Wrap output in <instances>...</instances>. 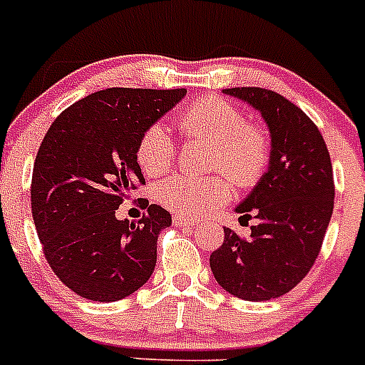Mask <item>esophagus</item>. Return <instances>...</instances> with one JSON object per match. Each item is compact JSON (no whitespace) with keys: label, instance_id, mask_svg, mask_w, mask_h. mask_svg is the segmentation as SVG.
Here are the masks:
<instances>
[{"label":"esophagus","instance_id":"obj_1","mask_svg":"<svg viewBox=\"0 0 365 365\" xmlns=\"http://www.w3.org/2000/svg\"><path fill=\"white\" fill-rule=\"evenodd\" d=\"M173 222H175V225H179V227H192V225H195V222H193V219L186 217V215H182V214L173 215Z\"/></svg>","mask_w":365,"mask_h":365}]
</instances>
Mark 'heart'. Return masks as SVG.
<instances>
[{
	"instance_id": "heart-1",
	"label": "heart",
	"mask_w": 365,
	"mask_h": 365,
	"mask_svg": "<svg viewBox=\"0 0 365 365\" xmlns=\"http://www.w3.org/2000/svg\"><path fill=\"white\" fill-rule=\"evenodd\" d=\"M188 138L212 144L210 166L225 170L241 188H250L265 173L270 160V140L256 125L247 124L243 113L221 96H206L190 104L177 117ZM175 140L160 124L146 128L137 144V163L146 175H160L172 166ZM225 175H172L157 186V201L182 215H205L230 199Z\"/></svg>"
}]
</instances>
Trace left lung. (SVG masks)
Instances as JSON below:
<instances>
[{
	"label": "left lung",
	"mask_w": 365,
	"mask_h": 365,
	"mask_svg": "<svg viewBox=\"0 0 365 365\" xmlns=\"http://www.w3.org/2000/svg\"><path fill=\"white\" fill-rule=\"evenodd\" d=\"M222 93L261 113L270 131L269 170L235 212L256 217L243 240L225 228V241L210 256L214 278L247 302L287 294L320 254L334 205L333 164L314 122L285 96L263 87Z\"/></svg>",
	"instance_id": "obj_1"
}]
</instances>
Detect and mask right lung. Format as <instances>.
<instances>
[{
    "mask_svg": "<svg viewBox=\"0 0 365 365\" xmlns=\"http://www.w3.org/2000/svg\"><path fill=\"white\" fill-rule=\"evenodd\" d=\"M185 95L111 87L74 102L45 133L32 170V219L53 272L82 298L117 302L150 279L172 215L148 202L138 222L115 212L146 182L138 138Z\"/></svg>",
    "mask_w": 365,
    "mask_h": 365,
    "instance_id": "right-lung-1",
    "label": "right lung"
}]
</instances>
